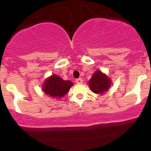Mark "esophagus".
Instances as JSON below:
<instances>
[{
  "mask_svg": "<svg viewBox=\"0 0 151 151\" xmlns=\"http://www.w3.org/2000/svg\"><path fill=\"white\" fill-rule=\"evenodd\" d=\"M76 83H77V84H82V83H83V79H81V78L77 79V80H76Z\"/></svg>",
  "mask_w": 151,
  "mask_h": 151,
  "instance_id": "1",
  "label": "esophagus"
}]
</instances>
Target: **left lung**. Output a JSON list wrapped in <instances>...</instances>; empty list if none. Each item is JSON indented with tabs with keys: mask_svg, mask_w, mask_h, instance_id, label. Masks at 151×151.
<instances>
[{
	"mask_svg": "<svg viewBox=\"0 0 151 151\" xmlns=\"http://www.w3.org/2000/svg\"><path fill=\"white\" fill-rule=\"evenodd\" d=\"M112 85V80L102 71L97 70L93 74L91 80L88 81V86L91 91L96 94H104L107 92Z\"/></svg>",
	"mask_w": 151,
	"mask_h": 151,
	"instance_id": "obj_1",
	"label": "left lung"
}]
</instances>
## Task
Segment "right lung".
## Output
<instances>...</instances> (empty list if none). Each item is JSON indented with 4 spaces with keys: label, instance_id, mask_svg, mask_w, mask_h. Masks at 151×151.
Listing matches in <instances>:
<instances>
[{
    "label": "right lung",
    "instance_id": "obj_1",
    "mask_svg": "<svg viewBox=\"0 0 151 151\" xmlns=\"http://www.w3.org/2000/svg\"><path fill=\"white\" fill-rule=\"evenodd\" d=\"M73 85L69 80H63L56 74H52L45 80L42 85V91L51 98L60 99L68 93Z\"/></svg>",
    "mask_w": 151,
    "mask_h": 151
}]
</instances>
